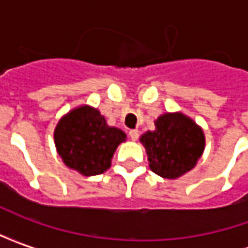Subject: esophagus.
I'll return each mask as SVG.
<instances>
[{"label":"esophagus","mask_w":248,"mask_h":248,"mask_svg":"<svg viewBox=\"0 0 248 248\" xmlns=\"http://www.w3.org/2000/svg\"><path fill=\"white\" fill-rule=\"evenodd\" d=\"M129 137L133 140H137L138 138H140V131H138V130H130Z\"/></svg>","instance_id":"34e87169"}]
</instances>
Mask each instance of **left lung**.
<instances>
[{
    "label": "left lung",
    "instance_id": "1",
    "mask_svg": "<svg viewBox=\"0 0 248 248\" xmlns=\"http://www.w3.org/2000/svg\"><path fill=\"white\" fill-rule=\"evenodd\" d=\"M150 162L159 177L175 179L197 165L204 149L202 129L183 114H163L155 121V130L140 137Z\"/></svg>",
    "mask_w": 248,
    "mask_h": 248
}]
</instances>
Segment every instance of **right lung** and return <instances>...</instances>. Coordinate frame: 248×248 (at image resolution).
I'll use <instances>...</instances> for the list:
<instances>
[{
    "label": "right lung",
    "mask_w": 248,
    "mask_h": 248,
    "mask_svg": "<svg viewBox=\"0 0 248 248\" xmlns=\"http://www.w3.org/2000/svg\"><path fill=\"white\" fill-rule=\"evenodd\" d=\"M126 134L110 127L97 108H74L58 122L54 131L57 151L66 166L82 175H98L106 171L117 146Z\"/></svg>",
    "instance_id": "obj_1"
}]
</instances>
